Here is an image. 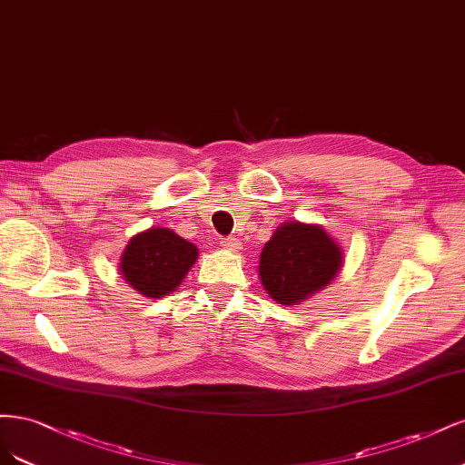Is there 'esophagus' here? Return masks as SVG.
I'll return each instance as SVG.
<instances>
[{
  "mask_svg": "<svg viewBox=\"0 0 465 465\" xmlns=\"http://www.w3.org/2000/svg\"><path fill=\"white\" fill-rule=\"evenodd\" d=\"M220 245L223 249H228V251H239V249H242V243H239V239H235V237H222Z\"/></svg>",
  "mask_w": 465,
  "mask_h": 465,
  "instance_id": "34e87169",
  "label": "esophagus"
}]
</instances>
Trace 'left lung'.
<instances>
[{
	"mask_svg": "<svg viewBox=\"0 0 465 465\" xmlns=\"http://www.w3.org/2000/svg\"><path fill=\"white\" fill-rule=\"evenodd\" d=\"M340 245L319 223L283 222L264 243L259 276L280 305H299L321 292L341 268Z\"/></svg>",
	"mask_w": 465,
	"mask_h": 465,
	"instance_id": "1",
	"label": "left lung"
}]
</instances>
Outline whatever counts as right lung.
<instances>
[{"mask_svg": "<svg viewBox=\"0 0 465 465\" xmlns=\"http://www.w3.org/2000/svg\"><path fill=\"white\" fill-rule=\"evenodd\" d=\"M199 257V249L168 228H151L131 237L119 271L133 290L144 297L172 293Z\"/></svg>", "mask_w": 465, "mask_h": 465, "instance_id": "right-lung-1", "label": "right lung"}]
</instances>
